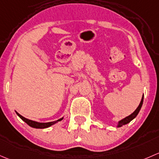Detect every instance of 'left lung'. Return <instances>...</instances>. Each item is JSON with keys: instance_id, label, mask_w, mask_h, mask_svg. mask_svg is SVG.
Here are the masks:
<instances>
[{"instance_id": "8db88e82", "label": "left lung", "mask_w": 159, "mask_h": 159, "mask_svg": "<svg viewBox=\"0 0 159 159\" xmlns=\"http://www.w3.org/2000/svg\"><path fill=\"white\" fill-rule=\"evenodd\" d=\"M143 99H144V96H142V100H141L140 103H139V105L138 107H137V109H135V110L134 111V112H132L131 115L126 116L125 118L122 119V120L119 121V122H118L117 125H116V127H121V126H122V125H126V124L129 123V122H130L132 120V119H134L135 117H136L137 115L139 114V112L141 108H142V103H143Z\"/></svg>"}]
</instances>
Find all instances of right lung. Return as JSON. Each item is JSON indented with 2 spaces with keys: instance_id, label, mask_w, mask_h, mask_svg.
Here are the masks:
<instances>
[{
  "instance_id": "obj_1",
  "label": "right lung",
  "mask_w": 159,
  "mask_h": 159,
  "mask_svg": "<svg viewBox=\"0 0 159 159\" xmlns=\"http://www.w3.org/2000/svg\"><path fill=\"white\" fill-rule=\"evenodd\" d=\"M17 115L22 119L24 122H25L28 125H30V127L32 128H35V129H45V128H48V127L51 126V125H54V124L57 123L58 122L61 121L62 119H63V117H62L61 119H59L57 121H53V122H36V121H33V120H30V119H27L26 118H24V116H22L21 115H20L17 112H16Z\"/></svg>"
}]
</instances>
